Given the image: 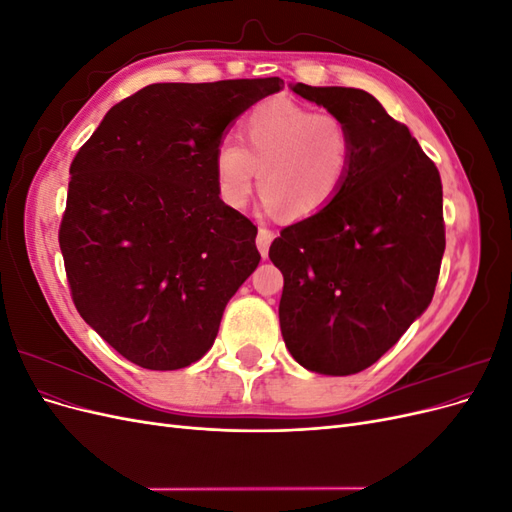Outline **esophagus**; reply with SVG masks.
<instances>
[{
	"label": "esophagus",
	"mask_w": 512,
	"mask_h": 512,
	"mask_svg": "<svg viewBox=\"0 0 512 512\" xmlns=\"http://www.w3.org/2000/svg\"><path fill=\"white\" fill-rule=\"evenodd\" d=\"M273 241V230L260 226L258 228V237H256V245H258V252L262 258L269 256V245Z\"/></svg>",
	"instance_id": "esophagus-1"
}]
</instances>
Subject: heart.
<instances>
[{"instance_id": "1", "label": "heart", "mask_w": 512, "mask_h": 512, "mask_svg": "<svg viewBox=\"0 0 512 512\" xmlns=\"http://www.w3.org/2000/svg\"><path fill=\"white\" fill-rule=\"evenodd\" d=\"M245 147L224 138L213 156L222 198L243 207L260 173L267 209L288 220L320 213L344 188L352 166V132L335 113L273 98L256 104L241 121Z\"/></svg>"}]
</instances>
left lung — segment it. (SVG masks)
Masks as SVG:
<instances>
[{"mask_svg":"<svg viewBox=\"0 0 512 512\" xmlns=\"http://www.w3.org/2000/svg\"><path fill=\"white\" fill-rule=\"evenodd\" d=\"M292 91L348 123L352 166L327 207L269 247L284 275L280 327L305 369L350 376L393 348L433 299L446 247L442 181L410 130L367 91Z\"/></svg>","mask_w":512,"mask_h":512,"instance_id":"left-lung-1","label":"left lung"}]
</instances>
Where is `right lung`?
Wrapping results in <instances>:
<instances>
[{
  "label": "right lung",
  "instance_id": "obj_1",
  "mask_svg": "<svg viewBox=\"0 0 512 512\" xmlns=\"http://www.w3.org/2000/svg\"><path fill=\"white\" fill-rule=\"evenodd\" d=\"M284 81L156 83L108 111L70 164L59 247L81 318L123 359L181 369L258 267V228L220 198L224 130Z\"/></svg>",
  "mask_w": 512,
  "mask_h": 512
}]
</instances>
